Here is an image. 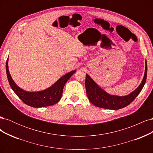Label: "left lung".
<instances>
[{
    "label": "left lung",
    "instance_id": "8db88e82",
    "mask_svg": "<svg viewBox=\"0 0 153 153\" xmlns=\"http://www.w3.org/2000/svg\"><path fill=\"white\" fill-rule=\"evenodd\" d=\"M147 73V66L146 61L145 75L142 83L136 90L126 96H117L107 94L97 85L89 75H86L85 85L87 96L91 102L98 107L110 110L123 108L130 104L139 94L146 83Z\"/></svg>",
    "mask_w": 153,
    "mask_h": 153
}]
</instances>
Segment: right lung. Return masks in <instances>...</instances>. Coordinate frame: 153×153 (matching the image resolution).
Wrapping results in <instances>:
<instances>
[{
	"instance_id": "obj_1",
	"label": "right lung",
	"mask_w": 153,
	"mask_h": 153,
	"mask_svg": "<svg viewBox=\"0 0 153 153\" xmlns=\"http://www.w3.org/2000/svg\"><path fill=\"white\" fill-rule=\"evenodd\" d=\"M6 69L8 82L13 91L19 98L26 105L32 107L39 108L48 106L57 103L61 98L64 85L70 77L76 72L75 70L69 72L62 76L48 89L39 92H27L20 89L14 82L8 69V59L6 61Z\"/></svg>"
}]
</instances>
